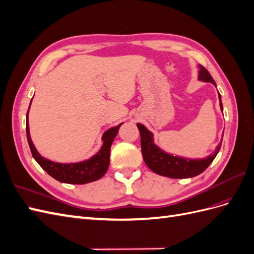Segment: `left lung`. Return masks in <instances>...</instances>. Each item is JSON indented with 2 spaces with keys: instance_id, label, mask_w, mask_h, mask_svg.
I'll use <instances>...</instances> for the list:
<instances>
[{
  "instance_id": "obj_1",
  "label": "left lung",
  "mask_w": 254,
  "mask_h": 254,
  "mask_svg": "<svg viewBox=\"0 0 254 254\" xmlns=\"http://www.w3.org/2000/svg\"><path fill=\"white\" fill-rule=\"evenodd\" d=\"M199 67H200V71H199L198 75L199 80L211 82L214 86H216V83H215L209 71L202 65H199ZM218 96L220 102V109L221 111H224V109H222L220 94H218ZM136 126L139 128V131L141 134L142 156L146 165H147L153 173L175 179L191 178V177H195L204 172L207 166L213 162L215 157L217 156L222 142L221 140L217 146L216 150L214 151L213 155L209 156L207 158L198 160L186 159L170 155V153H166L165 151L161 150L158 146H156L155 143H153V136L149 130L142 124H136Z\"/></svg>"
}]
</instances>
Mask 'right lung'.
I'll return each mask as SVG.
<instances>
[{"label": "right lung", "mask_w": 254, "mask_h": 254, "mask_svg": "<svg viewBox=\"0 0 254 254\" xmlns=\"http://www.w3.org/2000/svg\"><path fill=\"white\" fill-rule=\"evenodd\" d=\"M32 103V102H30ZM30 107V105H29ZM29 110V108H28ZM122 124L117 127H113L107 130L103 135L104 144L99 151L92 157L91 159L83 161L79 163H56L51 160L45 159L40 156V153L37 151L35 145L33 144L32 139L29 135V127H28V111L26 114V134L27 141L30 151L34 159L37 161L43 170L47 172L54 179L60 182L68 183V184H84L89 182H93L106 174L110 163V148L114 137L117 136L119 129Z\"/></svg>", "instance_id": "add662e5"}]
</instances>
